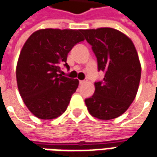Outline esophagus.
<instances>
[{
    "label": "esophagus",
    "mask_w": 157,
    "mask_h": 157,
    "mask_svg": "<svg viewBox=\"0 0 157 157\" xmlns=\"http://www.w3.org/2000/svg\"><path fill=\"white\" fill-rule=\"evenodd\" d=\"M85 82H86V81H80V84H81V85H82V84H84Z\"/></svg>",
    "instance_id": "1"
}]
</instances>
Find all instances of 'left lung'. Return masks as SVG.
Masks as SVG:
<instances>
[{
    "instance_id": "obj_1",
    "label": "left lung",
    "mask_w": 157,
    "mask_h": 157,
    "mask_svg": "<svg viewBox=\"0 0 157 157\" xmlns=\"http://www.w3.org/2000/svg\"><path fill=\"white\" fill-rule=\"evenodd\" d=\"M97 57L102 82H95V91L85 99L89 113L100 120L121 116L134 100L140 86L141 64L135 46L124 33L113 28L82 29Z\"/></svg>"
}]
</instances>
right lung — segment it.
<instances>
[{"label":"right lung","instance_id":"add662e5","mask_svg":"<svg viewBox=\"0 0 157 157\" xmlns=\"http://www.w3.org/2000/svg\"><path fill=\"white\" fill-rule=\"evenodd\" d=\"M82 40V29L50 28L38 29L25 41L16 67L17 88L37 118L52 120L67 109L79 81L59 74L60 64L69 68L68 53Z\"/></svg>","mask_w":157,"mask_h":157}]
</instances>
